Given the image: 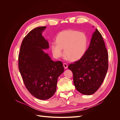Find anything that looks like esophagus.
<instances>
[{"instance_id":"34e87169","label":"esophagus","mask_w":120,"mask_h":120,"mask_svg":"<svg viewBox=\"0 0 120 120\" xmlns=\"http://www.w3.org/2000/svg\"><path fill=\"white\" fill-rule=\"evenodd\" d=\"M63 66H64V68H65V69H67V68H68V64H66V63H64V64H63Z\"/></svg>"}]
</instances>
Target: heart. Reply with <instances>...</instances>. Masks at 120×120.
Instances as JSON below:
<instances>
[{
  "mask_svg": "<svg viewBox=\"0 0 120 120\" xmlns=\"http://www.w3.org/2000/svg\"><path fill=\"white\" fill-rule=\"evenodd\" d=\"M56 42H52L50 48L53 56L59 58L64 53L69 60H78L85 55L88 45V38L83 32L72 30L60 32L56 37Z\"/></svg>",
  "mask_w": 120,
  "mask_h": 120,
  "instance_id": "obj_1",
  "label": "heart"
}]
</instances>
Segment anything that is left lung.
I'll list each match as a JSON object with an SVG mask.
<instances>
[{"label":"left lung","mask_w":120,"mask_h":120,"mask_svg":"<svg viewBox=\"0 0 120 120\" xmlns=\"http://www.w3.org/2000/svg\"><path fill=\"white\" fill-rule=\"evenodd\" d=\"M68 68L73 74L75 89L80 93L91 95L99 89L108 69V53L102 36L97 28L85 55L70 64Z\"/></svg>","instance_id":"1"}]
</instances>
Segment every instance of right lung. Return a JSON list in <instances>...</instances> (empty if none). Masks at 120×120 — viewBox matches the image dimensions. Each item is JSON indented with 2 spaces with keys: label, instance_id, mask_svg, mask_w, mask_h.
<instances>
[{
  "label": "right lung",
  "instance_id": "1",
  "mask_svg": "<svg viewBox=\"0 0 120 120\" xmlns=\"http://www.w3.org/2000/svg\"><path fill=\"white\" fill-rule=\"evenodd\" d=\"M46 26L34 28L21 43L19 67L23 81L31 95L41 100L49 99L55 93L57 79L64 68L60 61H53L43 50L49 48L42 36Z\"/></svg>",
  "mask_w": 120,
  "mask_h": 120
}]
</instances>
